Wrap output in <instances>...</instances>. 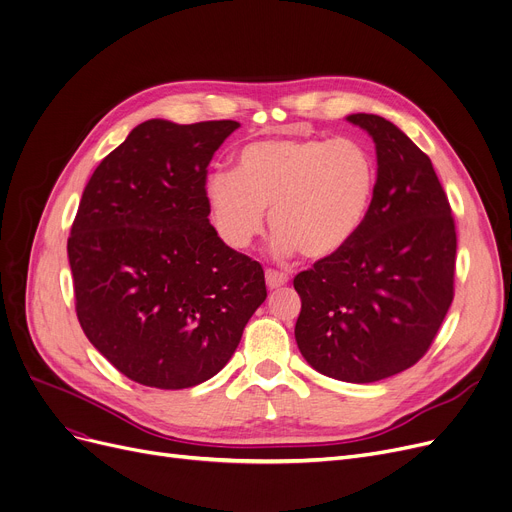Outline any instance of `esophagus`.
Segmentation results:
<instances>
[{"instance_id": "1", "label": "esophagus", "mask_w": 512, "mask_h": 512, "mask_svg": "<svg viewBox=\"0 0 512 512\" xmlns=\"http://www.w3.org/2000/svg\"><path fill=\"white\" fill-rule=\"evenodd\" d=\"M288 282V276L282 274V272H274V270H267L265 272V284L270 290H276L280 286H284Z\"/></svg>"}]
</instances>
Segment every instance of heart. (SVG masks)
Listing matches in <instances>:
<instances>
[{"label": "heart", "instance_id": "heart-1", "mask_svg": "<svg viewBox=\"0 0 512 512\" xmlns=\"http://www.w3.org/2000/svg\"><path fill=\"white\" fill-rule=\"evenodd\" d=\"M378 191V161L355 137L263 139L242 147L236 172L205 180L215 228L245 249L263 232L270 209L274 251L321 261L344 251L363 230Z\"/></svg>", "mask_w": 512, "mask_h": 512}]
</instances>
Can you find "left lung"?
<instances>
[{
    "mask_svg": "<svg viewBox=\"0 0 512 512\" xmlns=\"http://www.w3.org/2000/svg\"><path fill=\"white\" fill-rule=\"evenodd\" d=\"M346 122L375 143L378 191L351 245L294 278V338L315 371L371 384L409 369L434 342L454 294L456 232L432 159L382 116Z\"/></svg>",
    "mask_w": 512,
    "mask_h": 512,
    "instance_id": "1",
    "label": "left lung"
}]
</instances>
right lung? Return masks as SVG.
I'll use <instances>...</instances> for the list:
<instances>
[{
	"mask_svg": "<svg viewBox=\"0 0 512 512\" xmlns=\"http://www.w3.org/2000/svg\"><path fill=\"white\" fill-rule=\"evenodd\" d=\"M238 126L147 120L80 199L68 238L76 315L132 382L182 390L213 378L267 297L261 265L207 218V166Z\"/></svg>",
	"mask_w": 512,
	"mask_h": 512,
	"instance_id": "obj_1",
	"label": "right lung"
}]
</instances>
